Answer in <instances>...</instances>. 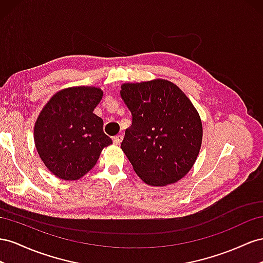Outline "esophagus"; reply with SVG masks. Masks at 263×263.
Returning <instances> with one entry per match:
<instances>
[{
  "instance_id": "obj_1",
  "label": "esophagus",
  "mask_w": 263,
  "mask_h": 263,
  "mask_svg": "<svg viewBox=\"0 0 263 263\" xmlns=\"http://www.w3.org/2000/svg\"><path fill=\"white\" fill-rule=\"evenodd\" d=\"M112 140H114L115 144H120L123 140V136H122V134H118V136L114 137V139H112Z\"/></svg>"
}]
</instances>
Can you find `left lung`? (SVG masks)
Listing matches in <instances>:
<instances>
[{"instance_id":"left-lung-1","label":"left lung","mask_w":263,"mask_h":263,"mask_svg":"<svg viewBox=\"0 0 263 263\" xmlns=\"http://www.w3.org/2000/svg\"><path fill=\"white\" fill-rule=\"evenodd\" d=\"M120 95L132 115L121 148L138 176L151 186L183 178L202 139L201 120L191 100L165 79L123 84Z\"/></svg>"}]
</instances>
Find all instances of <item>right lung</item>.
I'll list each match as a JSON object with an SVG mask.
<instances>
[{
    "label": "right lung",
    "mask_w": 263,
    "mask_h": 263,
    "mask_svg": "<svg viewBox=\"0 0 263 263\" xmlns=\"http://www.w3.org/2000/svg\"><path fill=\"white\" fill-rule=\"evenodd\" d=\"M96 87H71L58 91L36 120L34 141L42 161L52 174L76 181L91 170L112 143L102 119L93 114L102 99Z\"/></svg>",
    "instance_id": "right-lung-1"
}]
</instances>
